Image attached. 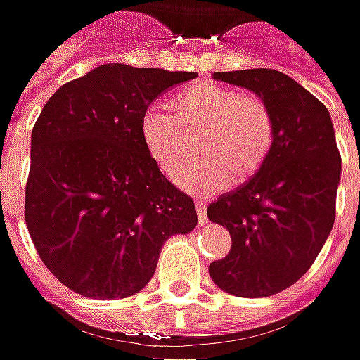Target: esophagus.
<instances>
[{"label":"esophagus","instance_id":"esophagus-1","mask_svg":"<svg viewBox=\"0 0 360 360\" xmlns=\"http://www.w3.org/2000/svg\"><path fill=\"white\" fill-rule=\"evenodd\" d=\"M195 210L197 215H199V221L205 224V219H207V203H205V201H197Z\"/></svg>","mask_w":360,"mask_h":360}]
</instances>
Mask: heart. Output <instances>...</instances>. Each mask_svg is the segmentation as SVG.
Listing matches in <instances>:
<instances>
[{"instance_id": "1", "label": "heart", "mask_w": 360, "mask_h": 360, "mask_svg": "<svg viewBox=\"0 0 360 360\" xmlns=\"http://www.w3.org/2000/svg\"><path fill=\"white\" fill-rule=\"evenodd\" d=\"M145 149L169 179H175L193 157L197 141L201 163L183 173L177 185L191 195L207 197L243 183L264 167L274 145V118L256 94L211 82H197L169 101V117L143 118Z\"/></svg>"}]
</instances>
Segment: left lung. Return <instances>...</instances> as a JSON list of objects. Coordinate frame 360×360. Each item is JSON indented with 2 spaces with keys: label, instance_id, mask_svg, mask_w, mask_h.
<instances>
[{
  "label": "left lung",
  "instance_id": "left-lung-1",
  "mask_svg": "<svg viewBox=\"0 0 360 360\" xmlns=\"http://www.w3.org/2000/svg\"><path fill=\"white\" fill-rule=\"evenodd\" d=\"M213 78L268 104L274 145L252 179L207 207L211 221L231 236L229 254L211 262L210 276L233 296H272L310 270L335 224L340 153L333 120L316 96L282 72H215Z\"/></svg>",
  "mask_w": 360,
  "mask_h": 360
}]
</instances>
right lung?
<instances>
[{
    "instance_id": "add662e5",
    "label": "right lung",
    "mask_w": 360,
    "mask_h": 360,
    "mask_svg": "<svg viewBox=\"0 0 360 360\" xmlns=\"http://www.w3.org/2000/svg\"><path fill=\"white\" fill-rule=\"evenodd\" d=\"M195 76L104 64L46 102L32 131L24 215L64 286L98 300L133 296L163 243L197 226L193 199L159 171L141 134L150 102Z\"/></svg>"
}]
</instances>
